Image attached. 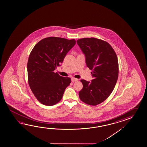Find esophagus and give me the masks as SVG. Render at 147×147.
I'll return each instance as SVG.
<instances>
[{
  "label": "esophagus",
  "mask_w": 147,
  "mask_h": 147,
  "mask_svg": "<svg viewBox=\"0 0 147 147\" xmlns=\"http://www.w3.org/2000/svg\"><path fill=\"white\" fill-rule=\"evenodd\" d=\"M71 80H72L73 82H75L78 81V78H71Z\"/></svg>",
  "instance_id": "34e87169"
}]
</instances>
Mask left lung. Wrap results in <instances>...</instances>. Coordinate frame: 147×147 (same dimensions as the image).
I'll use <instances>...</instances> for the list:
<instances>
[{
	"label": "left lung",
	"instance_id": "8db88e82",
	"mask_svg": "<svg viewBox=\"0 0 147 147\" xmlns=\"http://www.w3.org/2000/svg\"><path fill=\"white\" fill-rule=\"evenodd\" d=\"M85 55L86 65L94 79L81 80L83 87L79 92L80 100L86 104L96 105L103 102L113 92L119 75L116 53L111 45L96 38H84L77 40Z\"/></svg>",
	"mask_w": 147,
	"mask_h": 147
}]
</instances>
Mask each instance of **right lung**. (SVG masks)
Masks as SVG:
<instances>
[{
    "label": "right lung",
    "instance_id": "add662e5",
    "mask_svg": "<svg viewBox=\"0 0 147 147\" xmlns=\"http://www.w3.org/2000/svg\"><path fill=\"white\" fill-rule=\"evenodd\" d=\"M75 39L49 37L36 44L28 59V82L39 102L51 106L58 103L71 78L54 71L62 63L67 53L75 45Z\"/></svg>",
    "mask_w": 147,
    "mask_h": 147
}]
</instances>
